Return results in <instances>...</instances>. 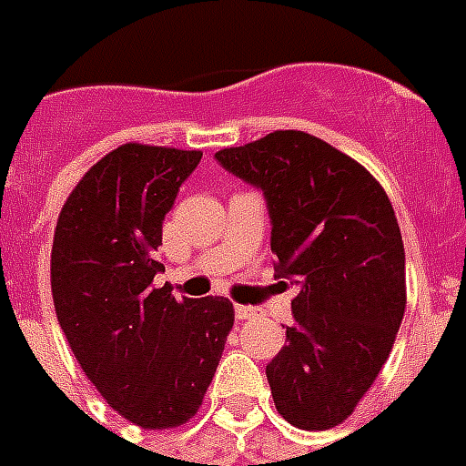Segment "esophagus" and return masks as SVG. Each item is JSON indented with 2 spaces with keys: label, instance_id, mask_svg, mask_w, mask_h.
Segmentation results:
<instances>
[{
  "label": "esophagus",
  "instance_id": "esophagus-1",
  "mask_svg": "<svg viewBox=\"0 0 466 466\" xmlns=\"http://www.w3.org/2000/svg\"><path fill=\"white\" fill-rule=\"evenodd\" d=\"M234 315H237V319H254L261 315V310L258 308H254V305H234Z\"/></svg>",
  "mask_w": 466,
  "mask_h": 466
}]
</instances>
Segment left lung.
I'll use <instances>...</instances> for the list:
<instances>
[{
    "label": "left lung",
    "mask_w": 466,
    "mask_h": 466,
    "mask_svg": "<svg viewBox=\"0 0 466 466\" xmlns=\"http://www.w3.org/2000/svg\"><path fill=\"white\" fill-rule=\"evenodd\" d=\"M264 193L273 268L298 286L266 379L303 431L347 420L386 364L406 312V251L389 195L364 166L305 131L215 154Z\"/></svg>",
    "instance_id": "left-lung-1"
}]
</instances>
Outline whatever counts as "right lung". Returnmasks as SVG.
Wrapping results in <instances>:
<instances>
[{"label":"right lung","instance_id":"1","mask_svg":"<svg viewBox=\"0 0 466 466\" xmlns=\"http://www.w3.org/2000/svg\"><path fill=\"white\" fill-rule=\"evenodd\" d=\"M200 151L124 144L97 161L60 209L51 290L77 364L109 406L147 431L190 420L218 371L234 308L156 289L166 212Z\"/></svg>","mask_w":466,"mask_h":466}]
</instances>
